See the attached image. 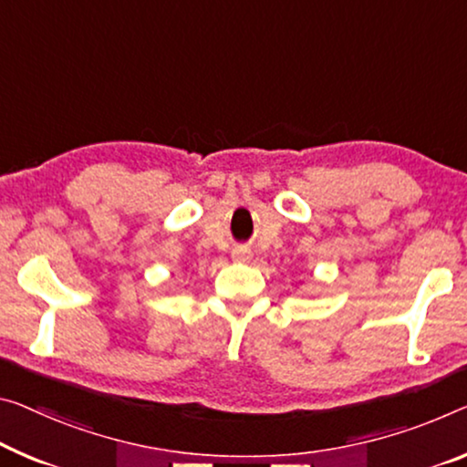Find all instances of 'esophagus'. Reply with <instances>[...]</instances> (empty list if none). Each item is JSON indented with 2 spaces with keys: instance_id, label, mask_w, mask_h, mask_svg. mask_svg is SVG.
Instances as JSON below:
<instances>
[{
  "instance_id": "34e87169",
  "label": "esophagus",
  "mask_w": 467,
  "mask_h": 467,
  "mask_svg": "<svg viewBox=\"0 0 467 467\" xmlns=\"http://www.w3.org/2000/svg\"><path fill=\"white\" fill-rule=\"evenodd\" d=\"M250 256H253V254H250L248 248H235L234 250L235 261H250Z\"/></svg>"
}]
</instances>
